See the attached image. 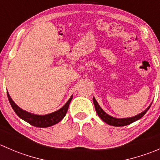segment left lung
I'll return each instance as SVG.
<instances>
[{
	"label": "left lung",
	"instance_id": "obj_1",
	"mask_svg": "<svg viewBox=\"0 0 160 160\" xmlns=\"http://www.w3.org/2000/svg\"><path fill=\"white\" fill-rule=\"evenodd\" d=\"M93 104H94L95 110H96L97 113H98V116L101 118V120L103 122H104L105 123H107L108 125H112V126H116V127H121V126H125V125H130V124L133 123V122H136L138 119L141 118L146 112H147L148 110L149 109L150 106H151L152 103L150 104V105L144 111L141 112L140 114H137V115L133 116V117L130 118H117L112 117V116L109 115L108 114L105 112L98 104V103L97 102V101L95 100L94 98H93Z\"/></svg>",
	"mask_w": 160,
	"mask_h": 160
}]
</instances>
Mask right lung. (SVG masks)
Listing matches in <instances>:
<instances>
[{"instance_id":"obj_1","label":"right lung","mask_w":160,"mask_h":160,"mask_svg":"<svg viewBox=\"0 0 160 160\" xmlns=\"http://www.w3.org/2000/svg\"><path fill=\"white\" fill-rule=\"evenodd\" d=\"M7 94L9 100V102H10L11 107H12L14 112L16 113V114L20 118L25 121V122H28L30 125H33V126L38 127V128H47V127H50L52 125H54L56 124L59 123L61 120H62V118L65 117L66 114H67V111L69 108L70 101L72 99V95L70 99L68 100V101L60 109L54 111L52 113H50V114L40 115V114H32V113L28 112V111H26L22 109L21 108H19L14 102V101L11 99L8 92H7Z\"/></svg>"}]
</instances>
